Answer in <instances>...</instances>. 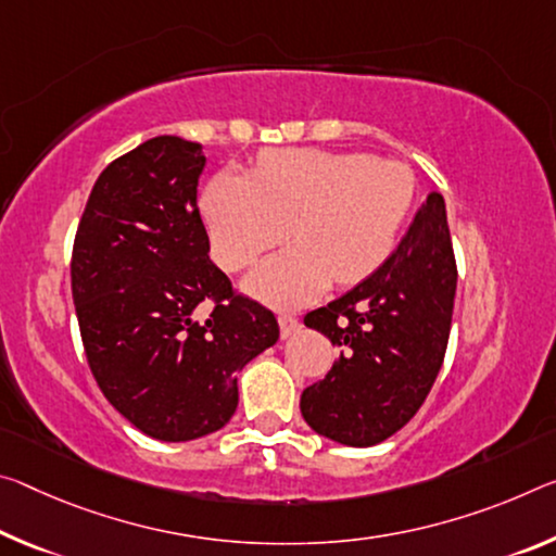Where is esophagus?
<instances>
[{
    "label": "esophagus",
    "mask_w": 556,
    "mask_h": 556,
    "mask_svg": "<svg viewBox=\"0 0 556 556\" xmlns=\"http://www.w3.org/2000/svg\"><path fill=\"white\" fill-rule=\"evenodd\" d=\"M279 331H281V339H289L294 337L299 331V319L292 314H279Z\"/></svg>",
    "instance_id": "34e87169"
}]
</instances>
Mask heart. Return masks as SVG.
Masks as SVG:
<instances>
[{"instance_id":"1","label":"heart","mask_w":556,"mask_h":556,"mask_svg":"<svg viewBox=\"0 0 556 556\" xmlns=\"http://www.w3.org/2000/svg\"><path fill=\"white\" fill-rule=\"evenodd\" d=\"M416 185L391 157L281 148L254 175L219 170L202 192L213 257L227 271L257 262L289 230L299 240L264 260L244 289L271 306H302L339 285L371 277L389 260Z\"/></svg>"}]
</instances>
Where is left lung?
I'll return each mask as SVG.
<instances>
[{
    "mask_svg": "<svg viewBox=\"0 0 556 556\" xmlns=\"http://www.w3.org/2000/svg\"><path fill=\"white\" fill-rule=\"evenodd\" d=\"M455 285L445 200L430 192L371 277L304 316L339 346L331 371L299 403L314 433L368 447L416 416L443 366Z\"/></svg>",
    "mask_w": 556,
    "mask_h": 556,
    "instance_id": "left-lung-1",
    "label": "left lung"
}]
</instances>
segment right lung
<instances>
[{"mask_svg":"<svg viewBox=\"0 0 556 556\" xmlns=\"http://www.w3.org/2000/svg\"><path fill=\"white\" fill-rule=\"evenodd\" d=\"M202 146L157 136L113 161L78 223L72 294L109 403L165 443L210 435L237 410V374L275 346V314L232 292L198 210ZM216 302L205 323L194 312Z\"/></svg>","mask_w":556,"mask_h":556,"instance_id":"right-lung-1","label":"right lung"}]
</instances>
